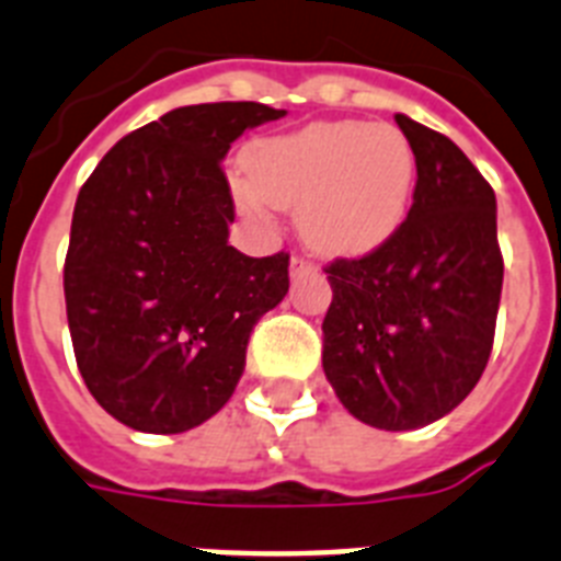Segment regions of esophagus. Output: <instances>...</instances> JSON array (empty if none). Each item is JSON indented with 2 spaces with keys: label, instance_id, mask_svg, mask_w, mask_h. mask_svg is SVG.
<instances>
[{
  "label": "esophagus",
  "instance_id": "esophagus-1",
  "mask_svg": "<svg viewBox=\"0 0 561 561\" xmlns=\"http://www.w3.org/2000/svg\"><path fill=\"white\" fill-rule=\"evenodd\" d=\"M291 275H304V272H312V263L298 257V254H291V263H289Z\"/></svg>",
  "mask_w": 561,
  "mask_h": 561
}]
</instances>
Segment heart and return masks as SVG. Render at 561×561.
<instances>
[{
    "label": "heart",
    "mask_w": 561,
    "mask_h": 561,
    "mask_svg": "<svg viewBox=\"0 0 561 561\" xmlns=\"http://www.w3.org/2000/svg\"><path fill=\"white\" fill-rule=\"evenodd\" d=\"M234 201L249 215L298 208V231L321 254H367L404 224L415 188L413 146L396 125L314 123L257 140Z\"/></svg>",
    "instance_id": "b5f03b06"
}]
</instances>
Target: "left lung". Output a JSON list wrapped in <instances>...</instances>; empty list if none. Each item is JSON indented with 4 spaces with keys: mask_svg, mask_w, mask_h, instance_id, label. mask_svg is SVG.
Masks as SVG:
<instances>
[{
    "mask_svg": "<svg viewBox=\"0 0 561 561\" xmlns=\"http://www.w3.org/2000/svg\"><path fill=\"white\" fill-rule=\"evenodd\" d=\"M413 146V206L387 243L327 266L323 373L378 430L427 427L488 367L502 298L496 194L444 134L396 114Z\"/></svg>",
    "mask_w": 561,
    "mask_h": 561,
    "instance_id": "8db88e82",
    "label": "left lung"
}]
</instances>
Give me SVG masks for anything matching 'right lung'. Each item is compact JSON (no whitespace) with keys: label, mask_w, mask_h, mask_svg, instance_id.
I'll return each instance as SVG.
<instances>
[{"label":"right lung","mask_w":561,"mask_h":561,"mask_svg":"<svg viewBox=\"0 0 561 561\" xmlns=\"http://www.w3.org/2000/svg\"><path fill=\"white\" fill-rule=\"evenodd\" d=\"M286 111L174 108L111 148L80 188L65 254V309L85 387L140 433H186L220 410L261 314L289 291V254L229 247L224 160Z\"/></svg>","instance_id":"1"}]
</instances>
